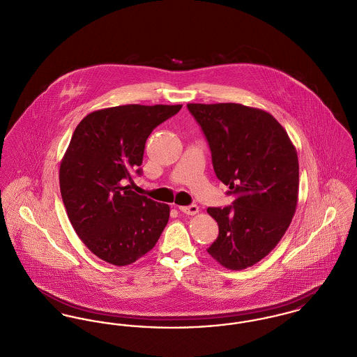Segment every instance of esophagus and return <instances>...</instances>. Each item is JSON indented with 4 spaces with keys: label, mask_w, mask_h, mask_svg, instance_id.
<instances>
[{
    "label": "esophagus",
    "mask_w": 357,
    "mask_h": 357,
    "mask_svg": "<svg viewBox=\"0 0 357 357\" xmlns=\"http://www.w3.org/2000/svg\"><path fill=\"white\" fill-rule=\"evenodd\" d=\"M178 210H180L181 213H184V214L187 215H196L199 213V207H197V206H195V204H192V206H184V207H178Z\"/></svg>",
    "instance_id": "1"
}]
</instances>
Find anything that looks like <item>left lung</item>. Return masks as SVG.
Wrapping results in <instances>:
<instances>
[{
  "label": "left lung",
  "mask_w": 357,
  "mask_h": 357,
  "mask_svg": "<svg viewBox=\"0 0 357 357\" xmlns=\"http://www.w3.org/2000/svg\"><path fill=\"white\" fill-rule=\"evenodd\" d=\"M213 154L216 177L233 206L208 207L219 236L207 249L222 266L241 271L261 261L280 242L299 195L298 153L269 112L236 102L187 105Z\"/></svg>",
  "instance_id": "left-lung-1"
}]
</instances>
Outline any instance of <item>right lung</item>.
Returning a JSON list of instances; mask_svg holds the SVG:
<instances>
[{
  "label": "right lung",
  "instance_id": "right-lung-1",
  "mask_svg": "<svg viewBox=\"0 0 357 357\" xmlns=\"http://www.w3.org/2000/svg\"><path fill=\"white\" fill-rule=\"evenodd\" d=\"M183 105L127 104L93 111L73 132L59 167L62 200L77 236L102 261L130 265L161 237L170 207L124 185L142 165L151 131Z\"/></svg>",
  "mask_w": 357,
  "mask_h": 357
}]
</instances>
